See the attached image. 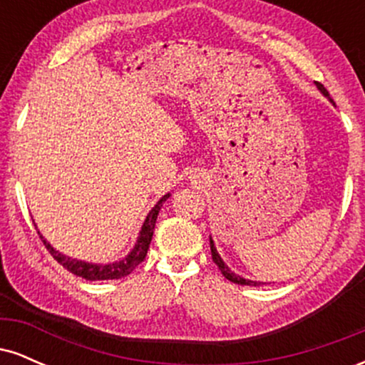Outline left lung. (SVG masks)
I'll list each match as a JSON object with an SVG mask.
<instances>
[{
	"label": "left lung",
	"mask_w": 365,
	"mask_h": 365,
	"mask_svg": "<svg viewBox=\"0 0 365 365\" xmlns=\"http://www.w3.org/2000/svg\"><path fill=\"white\" fill-rule=\"evenodd\" d=\"M316 86H317V89H319L322 94H324L326 98L329 99V92L326 91V87L322 86V83H319V82H316ZM329 101H333V99H329ZM209 242H211L212 261L216 262V266L220 267V271H221V273H223V276H225L226 279H230V282L237 283V284H249V287H259V284H262L261 282H252V279H245V278H242V276H238V274L233 273V271L230 269V267L223 262V259L220 257V254H217V250H216V247H215V242H212V238H209Z\"/></svg>",
	"instance_id": "1"
}]
</instances>
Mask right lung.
<instances>
[{"label": "right lung", "instance_id": "1", "mask_svg": "<svg viewBox=\"0 0 365 365\" xmlns=\"http://www.w3.org/2000/svg\"><path fill=\"white\" fill-rule=\"evenodd\" d=\"M168 197H170V194L163 195L161 199L158 200L156 206L150 209L148 217H145L144 225H142L140 233H139V237H137V242H135V245H133L132 252H130L127 257L121 259V261H118V262L92 264V262H86V261H78V259H72V257H68V255L58 252V250L54 249V247H51V244H49L48 240H44V237L41 235L39 232L37 233H39L41 240H43L46 249L49 250V254H51L53 257L56 259V261L60 262L63 267H65V269H68L70 273L81 276V278L89 279V282H98V279H120V278H125V276H128L130 273H132V271L135 269V267L139 266L142 261H144L145 255H148L149 244H150V240H153L154 225H156V220L159 215V209H161L163 202H165Z\"/></svg>", "mask_w": 365, "mask_h": 365}]
</instances>
